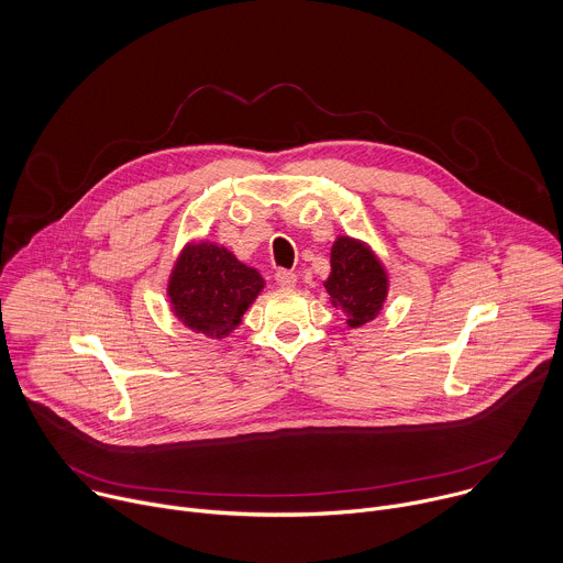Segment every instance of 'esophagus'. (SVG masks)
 <instances>
[{
	"label": "esophagus",
	"instance_id": "1",
	"mask_svg": "<svg viewBox=\"0 0 563 563\" xmlns=\"http://www.w3.org/2000/svg\"><path fill=\"white\" fill-rule=\"evenodd\" d=\"M274 280H276V285H280V287H285V289H289V287H294L296 285V274L294 272H289V269H278L276 274H274Z\"/></svg>",
	"mask_w": 563,
	"mask_h": 563
}]
</instances>
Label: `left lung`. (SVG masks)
<instances>
[{"label": "left lung", "mask_w": 563, "mask_h": 563, "mask_svg": "<svg viewBox=\"0 0 563 563\" xmlns=\"http://www.w3.org/2000/svg\"><path fill=\"white\" fill-rule=\"evenodd\" d=\"M332 272L325 289L336 309L347 316L350 328L374 320L387 298L389 280L376 254L356 238L339 235L332 245Z\"/></svg>", "instance_id": "obj_1"}]
</instances>
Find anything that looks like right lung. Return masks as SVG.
I'll use <instances>...</instances> for the list:
<instances>
[{"instance_id":"obj_1","label":"right lung","mask_w":563,"mask_h":563,"mask_svg":"<svg viewBox=\"0 0 563 563\" xmlns=\"http://www.w3.org/2000/svg\"><path fill=\"white\" fill-rule=\"evenodd\" d=\"M265 280L229 250L207 243L185 245L167 285L178 320L209 339L229 336L263 291Z\"/></svg>"}]
</instances>
